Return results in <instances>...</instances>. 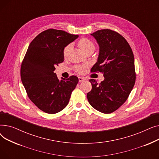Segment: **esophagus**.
<instances>
[{"mask_svg": "<svg viewBox=\"0 0 159 159\" xmlns=\"http://www.w3.org/2000/svg\"><path fill=\"white\" fill-rule=\"evenodd\" d=\"M86 80V79L84 78V77H79V82H82V81H84V80Z\"/></svg>", "mask_w": 159, "mask_h": 159, "instance_id": "1", "label": "esophagus"}]
</instances>
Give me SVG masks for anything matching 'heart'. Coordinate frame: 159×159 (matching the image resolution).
I'll return each instance as SVG.
<instances>
[{"label":"heart","mask_w":159,"mask_h":159,"mask_svg":"<svg viewBox=\"0 0 159 159\" xmlns=\"http://www.w3.org/2000/svg\"><path fill=\"white\" fill-rule=\"evenodd\" d=\"M78 46L79 47V48L83 51L84 52L86 53L90 49H95V44L93 43L92 41L91 40L87 39V38H81L78 40L77 43ZM71 48V44H68L67 45L63 50V55L64 57H66L68 55V53L70 52V49ZM76 70L78 72H81L82 71V68L81 67H78L77 68Z\"/></svg>","instance_id":"obj_1"}]
</instances>
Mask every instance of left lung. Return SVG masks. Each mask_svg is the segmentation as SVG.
I'll use <instances>...</instances> for the list:
<instances>
[{
    "mask_svg": "<svg viewBox=\"0 0 159 159\" xmlns=\"http://www.w3.org/2000/svg\"><path fill=\"white\" fill-rule=\"evenodd\" d=\"M91 35L100 48L97 62L91 72L103 73L104 80L101 83L89 80L92 89L87 93V98L97 111L111 113L126 101L135 85L134 56L127 40L116 31L104 29Z\"/></svg>",
    "mask_w": 159,
    "mask_h": 159,
    "instance_id": "1",
    "label": "left lung"
}]
</instances>
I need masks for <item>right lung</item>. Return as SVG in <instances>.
<instances>
[{"label": "right lung", "instance_id": "add662e5", "mask_svg": "<svg viewBox=\"0 0 159 159\" xmlns=\"http://www.w3.org/2000/svg\"><path fill=\"white\" fill-rule=\"evenodd\" d=\"M79 36L48 29L33 39L20 67L22 84L31 101L43 111L55 114L68 105L79 82L77 76L58 79L55 67L64 61V48Z\"/></svg>", "mask_w": 159, "mask_h": 159}]
</instances>
